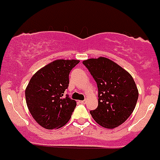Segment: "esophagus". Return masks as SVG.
Masks as SVG:
<instances>
[{"label":"esophagus","mask_w":160,"mask_h":160,"mask_svg":"<svg viewBox=\"0 0 160 160\" xmlns=\"http://www.w3.org/2000/svg\"><path fill=\"white\" fill-rule=\"evenodd\" d=\"M80 103L86 104L87 103V100H86V99H84V100H83V101H80Z\"/></svg>","instance_id":"esophagus-1"}]
</instances>
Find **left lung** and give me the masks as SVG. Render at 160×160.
I'll return each instance as SVG.
<instances>
[{
    "label": "left lung",
    "instance_id": "1",
    "mask_svg": "<svg viewBox=\"0 0 160 160\" xmlns=\"http://www.w3.org/2000/svg\"><path fill=\"white\" fill-rule=\"evenodd\" d=\"M83 64L97 83L98 105L90 111L102 127L112 129L129 118L135 108L138 91L129 72L106 58H90Z\"/></svg>",
    "mask_w": 160,
    "mask_h": 160
}]
</instances>
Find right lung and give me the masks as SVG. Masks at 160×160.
I'll return each instance as SVG.
<instances>
[{"mask_svg": "<svg viewBox=\"0 0 160 160\" xmlns=\"http://www.w3.org/2000/svg\"><path fill=\"white\" fill-rule=\"evenodd\" d=\"M79 60L54 61L37 71L26 89L28 108L36 121L48 130L60 128L70 119L77 102L68 94L69 76Z\"/></svg>", "mask_w": 160, "mask_h": 160, "instance_id": "1", "label": "right lung"}]
</instances>
